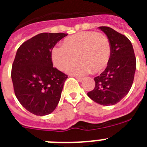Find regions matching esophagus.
Listing matches in <instances>:
<instances>
[{
    "instance_id": "esophagus-1",
    "label": "esophagus",
    "mask_w": 147,
    "mask_h": 147,
    "mask_svg": "<svg viewBox=\"0 0 147 147\" xmlns=\"http://www.w3.org/2000/svg\"><path fill=\"white\" fill-rule=\"evenodd\" d=\"M75 78H76V80H77L79 82H82L83 80H84V78L80 77V76H75Z\"/></svg>"
}]
</instances>
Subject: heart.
<instances>
[{
  "label": "heart",
  "mask_w": 147,
  "mask_h": 147,
  "mask_svg": "<svg viewBox=\"0 0 147 147\" xmlns=\"http://www.w3.org/2000/svg\"><path fill=\"white\" fill-rule=\"evenodd\" d=\"M111 52L107 36L88 31L65 38L62 46H54L51 56L53 64L59 71H64L75 59H78L66 71L71 74L83 75L90 71L93 74L102 72L110 62Z\"/></svg>",
  "instance_id": "1"
}]
</instances>
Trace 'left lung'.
Returning <instances> with one entry per match:
<instances>
[{"instance_id":"8db88e82","label":"left lung","mask_w":147,"mask_h":147,"mask_svg":"<svg viewBox=\"0 0 147 147\" xmlns=\"http://www.w3.org/2000/svg\"><path fill=\"white\" fill-rule=\"evenodd\" d=\"M111 45V57L106 69L94 78L96 85L88 96L102 105H113L129 93L134 80L136 58L129 40L107 26L98 27Z\"/></svg>"}]
</instances>
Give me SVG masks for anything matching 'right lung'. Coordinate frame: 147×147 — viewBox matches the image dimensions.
Masks as SVG:
<instances>
[{"instance_id":"add662e5","label":"right lung","mask_w":147,"mask_h":147,"mask_svg":"<svg viewBox=\"0 0 147 147\" xmlns=\"http://www.w3.org/2000/svg\"><path fill=\"white\" fill-rule=\"evenodd\" d=\"M65 33H41L23 42L11 67L15 96L36 115H49L59 102L67 76L53 67L51 50Z\"/></svg>"}]
</instances>
